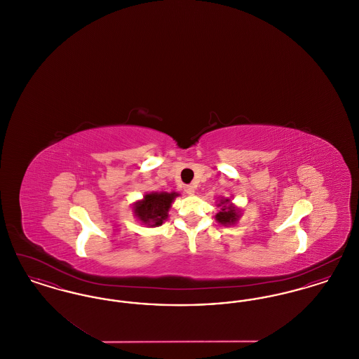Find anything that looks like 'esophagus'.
<instances>
[{
	"label": "esophagus",
	"instance_id": "34e87169",
	"mask_svg": "<svg viewBox=\"0 0 359 359\" xmlns=\"http://www.w3.org/2000/svg\"><path fill=\"white\" fill-rule=\"evenodd\" d=\"M184 191L187 192L188 195H194L195 194V186H192V184H188L184 187Z\"/></svg>",
	"mask_w": 359,
	"mask_h": 359
}]
</instances>
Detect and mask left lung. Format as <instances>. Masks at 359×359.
<instances>
[{
    "label": "left lung",
    "instance_id": "obj_1",
    "mask_svg": "<svg viewBox=\"0 0 359 359\" xmlns=\"http://www.w3.org/2000/svg\"><path fill=\"white\" fill-rule=\"evenodd\" d=\"M218 212L215 215V219L217 222L222 226H234L237 224L242 215V211L241 208L231 203V199L230 198H221L218 201Z\"/></svg>",
    "mask_w": 359,
    "mask_h": 359
}]
</instances>
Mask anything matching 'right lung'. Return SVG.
<instances>
[{
    "label": "right lung",
    "mask_w": 359,
    "mask_h": 359,
    "mask_svg": "<svg viewBox=\"0 0 359 359\" xmlns=\"http://www.w3.org/2000/svg\"><path fill=\"white\" fill-rule=\"evenodd\" d=\"M179 196L177 192H149L142 199L133 203V212L141 224L147 227H158L168 219L172 202Z\"/></svg>",
    "instance_id": "right-lung-1"
}]
</instances>
